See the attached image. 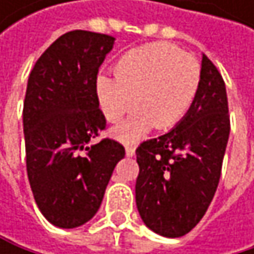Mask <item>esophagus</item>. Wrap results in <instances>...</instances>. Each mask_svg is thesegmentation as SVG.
I'll list each match as a JSON object with an SVG mask.
<instances>
[{"label":"esophagus","mask_w":254,"mask_h":254,"mask_svg":"<svg viewBox=\"0 0 254 254\" xmlns=\"http://www.w3.org/2000/svg\"><path fill=\"white\" fill-rule=\"evenodd\" d=\"M125 151H127V157H133V156H135V148H133V147H129V145H127V148H125Z\"/></svg>","instance_id":"obj_1"}]
</instances>
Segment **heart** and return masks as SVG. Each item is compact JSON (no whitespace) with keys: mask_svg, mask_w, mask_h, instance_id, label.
Here are the masks:
<instances>
[{"mask_svg":"<svg viewBox=\"0 0 254 254\" xmlns=\"http://www.w3.org/2000/svg\"><path fill=\"white\" fill-rule=\"evenodd\" d=\"M201 79L200 63L172 44L157 42L127 51L115 64L113 75H100L94 91L97 104L109 122L119 121L112 135L132 144L153 127L169 129L188 113ZM135 98L133 99V97Z\"/></svg>","mask_w":254,"mask_h":254,"instance_id":"1","label":"heart"}]
</instances>
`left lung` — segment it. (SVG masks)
Instances as JSON below:
<instances>
[{"label": "left lung", "instance_id": "obj_1", "mask_svg": "<svg viewBox=\"0 0 254 254\" xmlns=\"http://www.w3.org/2000/svg\"><path fill=\"white\" fill-rule=\"evenodd\" d=\"M228 138L225 82L203 54L200 86L188 113L168 133L136 148L135 200L153 232L178 238L201 221L219 184Z\"/></svg>", "mask_w": 254, "mask_h": 254}]
</instances>
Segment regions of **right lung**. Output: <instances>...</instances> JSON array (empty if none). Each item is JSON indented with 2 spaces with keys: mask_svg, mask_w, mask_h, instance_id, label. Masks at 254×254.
<instances>
[{
  "mask_svg": "<svg viewBox=\"0 0 254 254\" xmlns=\"http://www.w3.org/2000/svg\"><path fill=\"white\" fill-rule=\"evenodd\" d=\"M110 35L72 30L35 63L26 88V168L35 201L59 228H76L98 212L125 148L113 139L91 144L106 127L95 98L98 67L112 51Z\"/></svg>",
  "mask_w": 254,
  "mask_h": 254,
  "instance_id": "1",
  "label": "right lung"
}]
</instances>
